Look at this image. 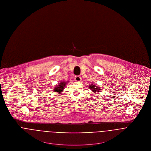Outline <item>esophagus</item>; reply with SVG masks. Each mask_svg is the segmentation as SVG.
<instances>
[{
    "instance_id": "34e87169",
    "label": "esophagus",
    "mask_w": 151,
    "mask_h": 151,
    "mask_svg": "<svg viewBox=\"0 0 151 151\" xmlns=\"http://www.w3.org/2000/svg\"><path fill=\"white\" fill-rule=\"evenodd\" d=\"M74 80H75V81H77V82H80V81H81V77H80V76H76L75 77H74Z\"/></svg>"
}]
</instances>
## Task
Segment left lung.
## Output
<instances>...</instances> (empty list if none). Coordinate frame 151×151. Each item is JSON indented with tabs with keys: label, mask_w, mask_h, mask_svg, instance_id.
<instances>
[{
	"label": "left lung",
	"mask_w": 151,
	"mask_h": 151,
	"mask_svg": "<svg viewBox=\"0 0 151 151\" xmlns=\"http://www.w3.org/2000/svg\"><path fill=\"white\" fill-rule=\"evenodd\" d=\"M89 89L92 90V91H93L94 92V93H96V92H99L100 90V89L99 88V86H96L95 85L93 84H91V85L89 86ZM96 95H98L97 93H96Z\"/></svg>",
	"instance_id": "1"
}]
</instances>
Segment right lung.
<instances>
[{
	"mask_svg": "<svg viewBox=\"0 0 151 151\" xmlns=\"http://www.w3.org/2000/svg\"><path fill=\"white\" fill-rule=\"evenodd\" d=\"M66 84V82H60V83H59V84L58 85H56L54 88V91L55 92H58V94H60V93L64 89Z\"/></svg>",
	"mask_w": 151,
	"mask_h": 151,
	"instance_id": "add662e5",
	"label": "right lung"
}]
</instances>
